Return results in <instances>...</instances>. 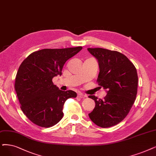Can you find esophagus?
Instances as JSON below:
<instances>
[{"label": "esophagus", "mask_w": 156, "mask_h": 156, "mask_svg": "<svg viewBox=\"0 0 156 156\" xmlns=\"http://www.w3.org/2000/svg\"><path fill=\"white\" fill-rule=\"evenodd\" d=\"M77 96H78L79 98H85V97H88V96H87V95L84 94V93H78Z\"/></svg>", "instance_id": "obj_1"}]
</instances>
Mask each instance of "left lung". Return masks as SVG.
<instances>
[{
    "instance_id": "obj_1",
    "label": "left lung",
    "mask_w": 156,
    "mask_h": 156,
    "mask_svg": "<svg viewBox=\"0 0 156 156\" xmlns=\"http://www.w3.org/2000/svg\"><path fill=\"white\" fill-rule=\"evenodd\" d=\"M88 51L98 62L99 87L108 90L103 99L88 97L95 102L89 117L101 127L114 126L127 116L135 101L138 82L136 68L119 52L102 48H88Z\"/></svg>"
}]
</instances>
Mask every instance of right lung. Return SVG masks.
<instances>
[{
    "instance_id": "1",
    "label": "right lung",
    "mask_w": 156,
    "mask_h": 156,
    "mask_svg": "<svg viewBox=\"0 0 156 156\" xmlns=\"http://www.w3.org/2000/svg\"><path fill=\"white\" fill-rule=\"evenodd\" d=\"M82 48L42 49L31 53L21 63L15 89L23 113L36 125L47 128L57 124L63 116L65 101L77 97L72 90H60L52 79L61 76L66 61Z\"/></svg>"
}]
</instances>
